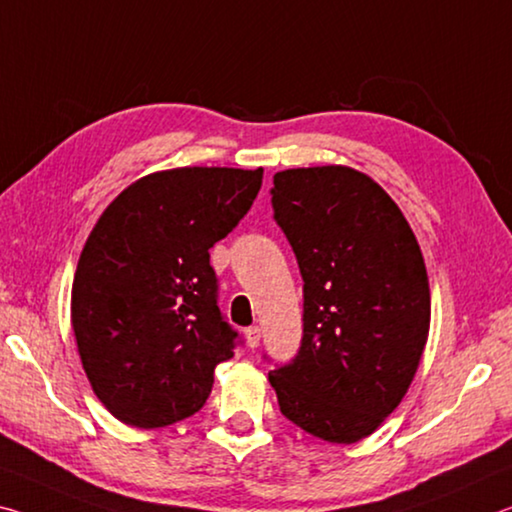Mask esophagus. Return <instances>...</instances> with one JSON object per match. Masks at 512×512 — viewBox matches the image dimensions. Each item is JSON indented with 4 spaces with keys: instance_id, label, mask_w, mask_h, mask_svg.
Wrapping results in <instances>:
<instances>
[{
    "instance_id": "esophagus-1",
    "label": "esophagus",
    "mask_w": 512,
    "mask_h": 512,
    "mask_svg": "<svg viewBox=\"0 0 512 512\" xmlns=\"http://www.w3.org/2000/svg\"><path fill=\"white\" fill-rule=\"evenodd\" d=\"M245 338H247V345L251 349H256L258 342H261V329H258V326H249V329L245 331Z\"/></svg>"
}]
</instances>
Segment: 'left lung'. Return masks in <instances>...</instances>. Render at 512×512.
<instances>
[{
    "label": "left lung",
    "instance_id": "left-lung-1",
    "mask_svg": "<svg viewBox=\"0 0 512 512\" xmlns=\"http://www.w3.org/2000/svg\"><path fill=\"white\" fill-rule=\"evenodd\" d=\"M272 206L304 279V338L270 383L292 424L354 445L401 404L420 367L431 329L422 249L388 192L354 167L276 172Z\"/></svg>",
    "mask_w": 512,
    "mask_h": 512
}]
</instances>
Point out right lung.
Instances as JSON below:
<instances>
[{
  "instance_id": "1",
  "label": "right lung",
  "mask_w": 512,
  "mask_h": 512,
  "mask_svg": "<svg viewBox=\"0 0 512 512\" xmlns=\"http://www.w3.org/2000/svg\"><path fill=\"white\" fill-rule=\"evenodd\" d=\"M263 167H174L124 188L99 215L72 281L70 320L90 388L122 424L195 415L236 331L217 308L211 249L233 231Z\"/></svg>"
}]
</instances>
